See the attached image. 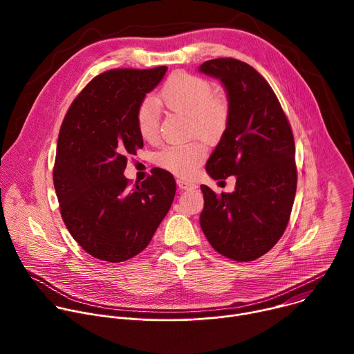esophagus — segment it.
Wrapping results in <instances>:
<instances>
[{"label":"esophagus","instance_id":"1","mask_svg":"<svg viewBox=\"0 0 354 354\" xmlns=\"http://www.w3.org/2000/svg\"><path fill=\"white\" fill-rule=\"evenodd\" d=\"M176 183H178V186H179L182 190H192V189H196V187H197L196 183L189 182V180H185V179H178Z\"/></svg>","mask_w":354,"mask_h":354}]
</instances>
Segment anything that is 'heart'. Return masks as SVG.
Listing matches in <instances>:
<instances>
[{"label":"heart","instance_id":"heart-1","mask_svg":"<svg viewBox=\"0 0 354 354\" xmlns=\"http://www.w3.org/2000/svg\"><path fill=\"white\" fill-rule=\"evenodd\" d=\"M157 106L189 116L192 133L206 141H217L225 133L230 120L228 102L221 96H214L213 85L201 77L178 71L168 77L154 102L144 100L136 115L140 136L153 141L160 131V113ZM206 158V147L201 142L172 145L162 149L157 162L164 169L189 178L196 174Z\"/></svg>","mask_w":354,"mask_h":354}]
</instances>
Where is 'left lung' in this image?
<instances>
[{
  "mask_svg": "<svg viewBox=\"0 0 354 354\" xmlns=\"http://www.w3.org/2000/svg\"><path fill=\"white\" fill-rule=\"evenodd\" d=\"M198 71L221 81L230 120L206 171L213 179L234 175L232 193L201 185L200 227L223 257L250 262L281 238L297 190L295 145L290 123L268 81L235 59L205 62Z\"/></svg>",
  "mask_w": 354,
  "mask_h": 354,
  "instance_id": "8db88e82",
  "label": "left lung"
}]
</instances>
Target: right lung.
<instances>
[{"mask_svg":"<svg viewBox=\"0 0 354 354\" xmlns=\"http://www.w3.org/2000/svg\"><path fill=\"white\" fill-rule=\"evenodd\" d=\"M168 67L118 68L96 75L63 120L53 182L63 221L91 257L124 262L147 248L171 209L176 183L154 168L140 185L123 175L142 148L136 115Z\"/></svg>","mask_w":354,"mask_h":354,"instance_id":"obj_1","label":"right lung"}]
</instances>
